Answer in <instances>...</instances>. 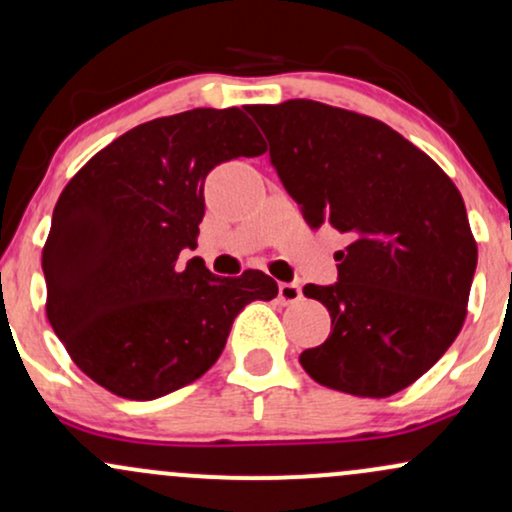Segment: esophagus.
<instances>
[{
    "label": "esophagus",
    "mask_w": 512,
    "mask_h": 512,
    "mask_svg": "<svg viewBox=\"0 0 512 512\" xmlns=\"http://www.w3.org/2000/svg\"><path fill=\"white\" fill-rule=\"evenodd\" d=\"M301 296H303V291H301V286L298 284H289V281H284V284H279V301L281 303H298L301 301Z\"/></svg>",
    "instance_id": "esophagus-1"
}]
</instances>
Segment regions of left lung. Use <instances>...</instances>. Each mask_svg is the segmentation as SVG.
<instances>
[{"mask_svg": "<svg viewBox=\"0 0 512 512\" xmlns=\"http://www.w3.org/2000/svg\"><path fill=\"white\" fill-rule=\"evenodd\" d=\"M250 115L308 226L349 238L334 255L337 284L303 289L330 310L332 332L301 366L346 395H395L448 351L467 315L477 243L460 190L368 115L305 98Z\"/></svg>", "mask_w": 512, "mask_h": 512, "instance_id": "left-lung-1", "label": "left lung"}]
</instances>
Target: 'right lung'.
Masks as SVG:
<instances>
[{
	"label": "right lung",
	"mask_w": 512,
	"mask_h": 512,
	"mask_svg": "<svg viewBox=\"0 0 512 512\" xmlns=\"http://www.w3.org/2000/svg\"><path fill=\"white\" fill-rule=\"evenodd\" d=\"M264 151L240 108H195L129 129L69 180L43 248L45 310L93 383L139 402L195 383L240 310L279 293L257 269L178 262L197 248L207 175Z\"/></svg>",
	"instance_id": "1"
}]
</instances>
